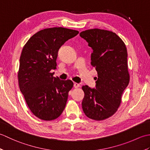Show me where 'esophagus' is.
<instances>
[{
    "instance_id": "1",
    "label": "esophagus",
    "mask_w": 150,
    "mask_h": 150,
    "mask_svg": "<svg viewBox=\"0 0 150 150\" xmlns=\"http://www.w3.org/2000/svg\"><path fill=\"white\" fill-rule=\"evenodd\" d=\"M73 86H74V88H77L79 87H80L81 85L78 83H76V82H75L74 84H73Z\"/></svg>"
}]
</instances>
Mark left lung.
<instances>
[{
	"mask_svg": "<svg viewBox=\"0 0 150 150\" xmlns=\"http://www.w3.org/2000/svg\"><path fill=\"white\" fill-rule=\"evenodd\" d=\"M80 36L93 50L91 64L98 74L95 88L87 85L82 87L84 92L82 110L90 119L103 120L117 111L129 84L127 49L112 31L95 28L82 31Z\"/></svg>",
	"mask_w": 150,
	"mask_h": 150,
	"instance_id": "left-lung-1",
	"label": "left lung"
}]
</instances>
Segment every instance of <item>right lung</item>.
Masks as SVG:
<instances>
[{"mask_svg":"<svg viewBox=\"0 0 150 150\" xmlns=\"http://www.w3.org/2000/svg\"><path fill=\"white\" fill-rule=\"evenodd\" d=\"M78 31L58 27L38 31L22 49L18 73L19 88L34 115L44 120L58 118L64 110L71 80L54 77L60 47Z\"/></svg>","mask_w":150,"mask_h":150,"instance_id":"add662e5","label":"right lung"}]
</instances>
